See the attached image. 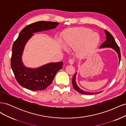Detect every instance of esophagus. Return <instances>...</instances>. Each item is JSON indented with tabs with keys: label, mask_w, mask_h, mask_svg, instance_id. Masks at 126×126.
Instances as JSON below:
<instances>
[{
	"label": "esophagus",
	"mask_w": 126,
	"mask_h": 126,
	"mask_svg": "<svg viewBox=\"0 0 126 126\" xmlns=\"http://www.w3.org/2000/svg\"><path fill=\"white\" fill-rule=\"evenodd\" d=\"M69 63L70 64H72L75 63V60L74 59H70L69 60Z\"/></svg>",
	"instance_id": "esophagus-1"
}]
</instances>
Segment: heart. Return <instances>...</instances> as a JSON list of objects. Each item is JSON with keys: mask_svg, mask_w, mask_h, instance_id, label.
<instances>
[{"mask_svg": "<svg viewBox=\"0 0 126 126\" xmlns=\"http://www.w3.org/2000/svg\"><path fill=\"white\" fill-rule=\"evenodd\" d=\"M100 36L92 29L85 27H78L67 30L63 35L64 43L69 49L79 48V52L86 56L96 47L100 41Z\"/></svg>", "mask_w": 126, "mask_h": 126, "instance_id": "1", "label": "heart"}]
</instances>
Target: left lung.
Listing matches in <instances>:
<instances>
[{"mask_svg": "<svg viewBox=\"0 0 126 126\" xmlns=\"http://www.w3.org/2000/svg\"><path fill=\"white\" fill-rule=\"evenodd\" d=\"M105 32L106 35V40L104 42V43H103L100 46V48L108 47V48H112L113 49H114V50H115L117 52V53L118 55V57H119V63H120V59H121V54H120V51L119 47L118 46V45L117 44L115 39H114V38L112 36L111 34L106 30H105ZM76 74L77 73H76L74 75L73 78H72V85H73L74 89L76 91H78V93H81L82 94H94L100 93L102 92V91H100V92H98V93H90V92H87V91L81 90L80 88L78 87V86L77 85V83H76Z\"/></svg>", "mask_w": 126, "mask_h": 126, "instance_id": "obj_1", "label": "left lung"}]
</instances>
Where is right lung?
<instances>
[{
    "mask_svg": "<svg viewBox=\"0 0 126 126\" xmlns=\"http://www.w3.org/2000/svg\"><path fill=\"white\" fill-rule=\"evenodd\" d=\"M59 23L52 21H37L28 25L19 34L12 48L11 67L18 83L31 90L45 89L54 80L56 73L62 68L63 62L51 63L37 68L26 67L22 62V55L27 42L33 33L54 29Z\"/></svg>",
    "mask_w": 126,
    "mask_h": 126,
    "instance_id": "1",
    "label": "right lung"
}]
</instances>
